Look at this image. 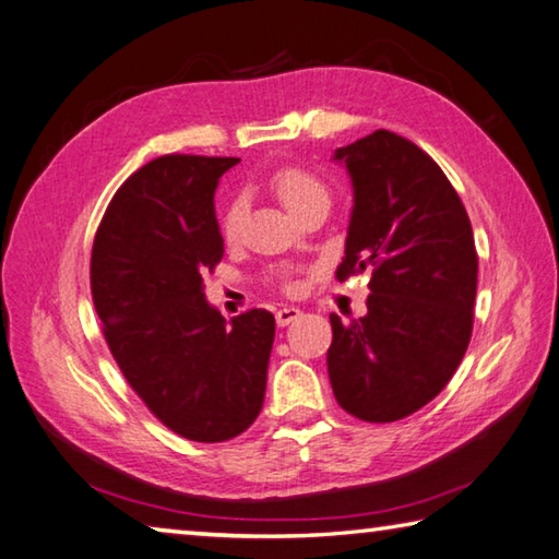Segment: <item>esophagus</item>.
I'll return each instance as SVG.
<instances>
[{
	"label": "esophagus",
	"instance_id": "1",
	"mask_svg": "<svg viewBox=\"0 0 559 559\" xmlns=\"http://www.w3.org/2000/svg\"><path fill=\"white\" fill-rule=\"evenodd\" d=\"M300 310L298 308H290V306H286V308H281L278 312H276V322H278V328H286V324H290V322H296L298 318H300Z\"/></svg>",
	"mask_w": 559,
	"mask_h": 559
}]
</instances>
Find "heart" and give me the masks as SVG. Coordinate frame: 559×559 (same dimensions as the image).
Returning <instances> with one entry per match:
<instances>
[{
  "label": "heart",
  "mask_w": 559,
  "mask_h": 559,
  "mask_svg": "<svg viewBox=\"0 0 559 559\" xmlns=\"http://www.w3.org/2000/svg\"><path fill=\"white\" fill-rule=\"evenodd\" d=\"M271 188L293 217H298L300 212H306L314 202H330L328 188H324L312 174H308V170L300 168L278 170V174L271 178ZM241 225H245V200L235 198L227 205L225 215H222V231H225L227 239H237Z\"/></svg>",
  "instance_id": "obj_1"
}]
</instances>
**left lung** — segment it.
I'll list each match as a JSON object with an SVG mask.
<instances>
[{
	"instance_id": "8db88e82",
	"label": "left lung",
	"mask_w": 559,
	"mask_h": 559,
	"mask_svg": "<svg viewBox=\"0 0 559 559\" xmlns=\"http://www.w3.org/2000/svg\"><path fill=\"white\" fill-rule=\"evenodd\" d=\"M354 192L337 278L371 271L367 314H330L328 373L354 418L393 423L420 411L460 367L472 337V222L435 160L393 131L334 151Z\"/></svg>"
}]
</instances>
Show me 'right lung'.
<instances>
[{"instance_id": "add662e5", "label": "right lung", "mask_w": 559, "mask_h": 559, "mask_svg": "<svg viewBox=\"0 0 559 559\" xmlns=\"http://www.w3.org/2000/svg\"><path fill=\"white\" fill-rule=\"evenodd\" d=\"M239 158L160 156L121 186L93 245L90 283L121 373L156 418L192 442H225L259 418L276 320L227 322L205 298L225 257L215 215Z\"/></svg>"}]
</instances>
